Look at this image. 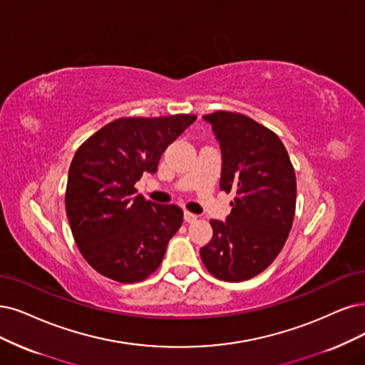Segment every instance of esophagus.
<instances>
[{"label":"esophagus","mask_w":365,"mask_h":365,"mask_svg":"<svg viewBox=\"0 0 365 365\" xmlns=\"http://www.w3.org/2000/svg\"><path fill=\"white\" fill-rule=\"evenodd\" d=\"M183 218H185V222L191 224V222H195L198 217H197V215L191 213V212H185V213H183Z\"/></svg>","instance_id":"obj_1"}]
</instances>
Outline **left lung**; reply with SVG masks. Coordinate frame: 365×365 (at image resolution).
<instances>
[{"label": "left lung", "mask_w": 365, "mask_h": 365, "mask_svg": "<svg viewBox=\"0 0 365 365\" xmlns=\"http://www.w3.org/2000/svg\"><path fill=\"white\" fill-rule=\"evenodd\" d=\"M222 152L221 191L236 194L225 222L212 220L213 236L200 250L218 279L239 282L263 272L284 247L296 209V175L278 135L240 113L203 115Z\"/></svg>", "instance_id": "1"}]
</instances>
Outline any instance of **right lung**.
Wrapping results in <instances>:
<instances>
[{
	"mask_svg": "<svg viewBox=\"0 0 365 365\" xmlns=\"http://www.w3.org/2000/svg\"><path fill=\"white\" fill-rule=\"evenodd\" d=\"M195 120L194 114L120 117L78 147L66 213L79 252L101 275L130 284L160 266L183 210L147 201L135 183L143 173H156L168 144Z\"/></svg>",
	"mask_w": 365,
	"mask_h": 365,
	"instance_id": "add662e5",
	"label": "right lung"
}]
</instances>
